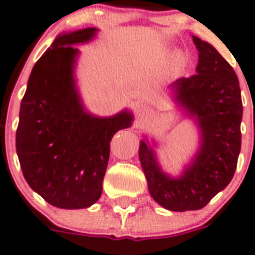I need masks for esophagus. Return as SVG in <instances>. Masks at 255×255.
Segmentation results:
<instances>
[{
	"mask_svg": "<svg viewBox=\"0 0 255 255\" xmlns=\"http://www.w3.org/2000/svg\"><path fill=\"white\" fill-rule=\"evenodd\" d=\"M147 112H148V108L144 106H141L137 108V114H138V116H143V114L147 113Z\"/></svg>",
	"mask_w": 255,
	"mask_h": 255,
	"instance_id": "esophagus-1",
	"label": "esophagus"
}]
</instances>
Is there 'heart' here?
I'll return each instance as SVG.
<instances>
[{"instance_id":"obj_1","label":"heart","mask_w":255,"mask_h":255,"mask_svg":"<svg viewBox=\"0 0 255 255\" xmlns=\"http://www.w3.org/2000/svg\"><path fill=\"white\" fill-rule=\"evenodd\" d=\"M184 60H185L184 54H178V55H177V59H176V61H177L178 64H181V63H184Z\"/></svg>"}]
</instances>
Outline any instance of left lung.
I'll return each instance as SVG.
<instances>
[{
	"mask_svg": "<svg viewBox=\"0 0 255 255\" xmlns=\"http://www.w3.org/2000/svg\"><path fill=\"white\" fill-rule=\"evenodd\" d=\"M199 51L196 74L168 89L176 106L199 129V148L178 176L161 168L154 147L139 142V162L151 196L171 211L199 210L232 181L242 146L243 103L234 69L209 42L192 36Z\"/></svg>",
	"mask_w": 255,
	"mask_h": 255,
	"instance_id": "obj_1",
	"label": "left lung"
}]
</instances>
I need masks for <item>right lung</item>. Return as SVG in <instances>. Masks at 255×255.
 Instances as JSON below:
<instances>
[{
  "instance_id": "obj_1",
  "label": "right lung",
  "mask_w": 255,
  "mask_h": 255,
  "mask_svg": "<svg viewBox=\"0 0 255 255\" xmlns=\"http://www.w3.org/2000/svg\"><path fill=\"white\" fill-rule=\"evenodd\" d=\"M98 28L58 35L37 60L20 106L16 152L28 186L52 206L85 209L102 195L112 137L132 126L128 109L111 117L85 109L75 79L74 45Z\"/></svg>"
}]
</instances>
